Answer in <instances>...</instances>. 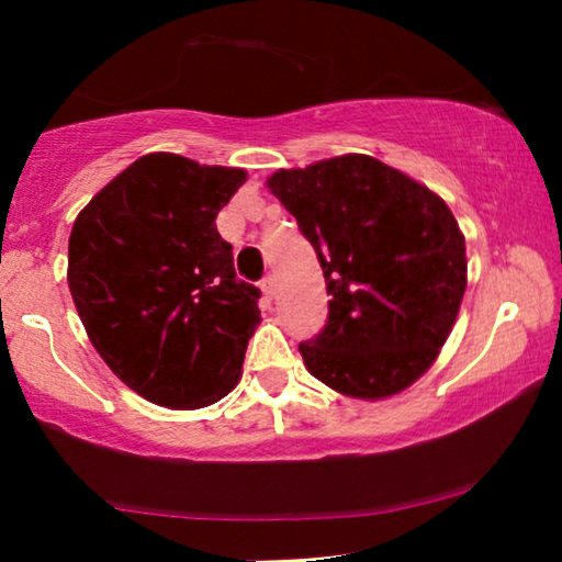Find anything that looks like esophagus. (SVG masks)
Masks as SVG:
<instances>
[{
	"label": "esophagus",
	"mask_w": 562,
	"mask_h": 562,
	"mask_svg": "<svg viewBox=\"0 0 562 562\" xmlns=\"http://www.w3.org/2000/svg\"><path fill=\"white\" fill-rule=\"evenodd\" d=\"M260 289H263L266 296H273L276 294V276L268 273L263 281H260Z\"/></svg>",
	"instance_id": "obj_1"
}]
</instances>
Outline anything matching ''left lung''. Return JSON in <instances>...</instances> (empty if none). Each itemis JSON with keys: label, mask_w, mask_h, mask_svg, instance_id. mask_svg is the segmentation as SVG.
Masks as SVG:
<instances>
[{"label": "left lung", "mask_w": 562, "mask_h": 562, "mask_svg": "<svg viewBox=\"0 0 562 562\" xmlns=\"http://www.w3.org/2000/svg\"><path fill=\"white\" fill-rule=\"evenodd\" d=\"M268 189L333 296L325 327L299 345L306 371L356 398L398 394L435 363L465 294V237L448 204L358 153L273 173Z\"/></svg>", "instance_id": "obj_1"}]
</instances>
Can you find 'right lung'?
<instances>
[{
  "mask_svg": "<svg viewBox=\"0 0 562 562\" xmlns=\"http://www.w3.org/2000/svg\"><path fill=\"white\" fill-rule=\"evenodd\" d=\"M243 168L137 158L76 217L68 289L120 381L168 409L220 402L240 379L260 289L237 279L217 212Z\"/></svg>",
  "mask_w": 562,
  "mask_h": 562,
  "instance_id": "obj_1",
  "label": "right lung"
}]
</instances>
